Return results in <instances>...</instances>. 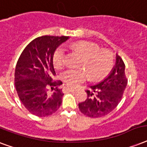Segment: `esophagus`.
I'll list each match as a JSON object with an SVG mask.
<instances>
[{"label": "esophagus", "mask_w": 147, "mask_h": 147, "mask_svg": "<svg viewBox=\"0 0 147 147\" xmlns=\"http://www.w3.org/2000/svg\"><path fill=\"white\" fill-rule=\"evenodd\" d=\"M64 91L65 92H69V91H75V90H76V88H75V87H70V86H65V87H64Z\"/></svg>", "instance_id": "obj_1"}]
</instances>
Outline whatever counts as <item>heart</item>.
<instances>
[{
  "mask_svg": "<svg viewBox=\"0 0 147 147\" xmlns=\"http://www.w3.org/2000/svg\"><path fill=\"white\" fill-rule=\"evenodd\" d=\"M72 49L84 55L78 69H68L61 74V78L69 86H76L88 80L90 76L93 80L106 78L114 65V55L109 50H100L96 44L89 41H79L71 45ZM53 64L56 69H61L65 65L67 49L65 45L59 46L53 54Z\"/></svg>",
  "mask_w": 147,
  "mask_h": 147,
  "instance_id": "obj_1",
  "label": "heart"
}]
</instances>
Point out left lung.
I'll list each match as a JSON object with an SVG mask.
<instances>
[{
  "label": "left lung",
  "mask_w": 147,
  "mask_h": 147,
  "mask_svg": "<svg viewBox=\"0 0 147 147\" xmlns=\"http://www.w3.org/2000/svg\"><path fill=\"white\" fill-rule=\"evenodd\" d=\"M125 64L120 56L116 55V65L107 78L86 90L87 98L78 103L82 113L92 118L109 114L118 106L127 85Z\"/></svg>",
  "instance_id": "obj_1"
}]
</instances>
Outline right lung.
<instances>
[{
    "mask_svg": "<svg viewBox=\"0 0 147 147\" xmlns=\"http://www.w3.org/2000/svg\"><path fill=\"white\" fill-rule=\"evenodd\" d=\"M69 39L67 36L38 37L25 47L17 62L14 85L24 106L37 116H50L62 102V84L53 80L56 75L53 54L56 49Z\"/></svg>",
    "mask_w": 147,
    "mask_h": 147,
    "instance_id": "add662e5",
    "label": "right lung"
}]
</instances>
